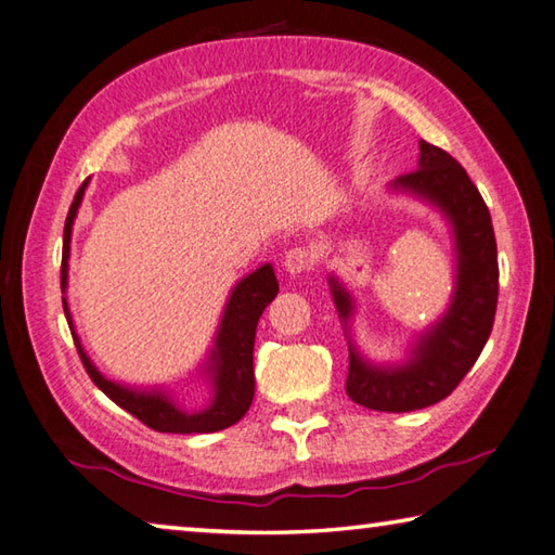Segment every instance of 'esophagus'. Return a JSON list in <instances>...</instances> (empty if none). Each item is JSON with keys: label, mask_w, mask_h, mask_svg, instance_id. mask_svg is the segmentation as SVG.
Instances as JSON below:
<instances>
[{"label": "esophagus", "mask_w": 555, "mask_h": 555, "mask_svg": "<svg viewBox=\"0 0 555 555\" xmlns=\"http://www.w3.org/2000/svg\"><path fill=\"white\" fill-rule=\"evenodd\" d=\"M312 264H315V255L308 247H291L284 257V269L288 274H304V271H310Z\"/></svg>", "instance_id": "34e87169"}]
</instances>
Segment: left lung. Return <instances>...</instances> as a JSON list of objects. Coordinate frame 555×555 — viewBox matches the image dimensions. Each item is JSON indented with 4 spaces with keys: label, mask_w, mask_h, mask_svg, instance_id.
I'll return each mask as SVG.
<instances>
[{
    "label": "left lung",
    "mask_w": 555,
    "mask_h": 555,
    "mask_svg": "<svg viewBox=\"0 0 555 555\" xmlns=\"http://www.w3.org/2000/svg\"><path fill=\"white\" fill-rule=\"evenodd\" d=\"M396 186L415 191L449 216L456 235L459 279L449 312L420 339L410 364L376 369L349 349L347 396L357 405L378 412L422 410L451 396L486 347L500 291L495 230L486 201L466 169L441 147L420 140V167L400 175ZM330 284L339 318L347 325L349 294L335 279H330Z\"/></svg>",
    "instance_id": "1"
}]
</instances>
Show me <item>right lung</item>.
<instances>
[{"instance_id":"obj_1","label":"right lung","mask_w":555,"mask_h":555,"mask_svg":"<svg viewBox=\"0 0 555 555\" xmlns=\"http://www.w3.org/2000/svg\"><path fill=\"white\" fill-rule=\"evenodd\" d=\"M87 181L77 189L73 206L67 210L65 235H63V267H60V288L67 286V257H69V235H73V223L77 208L82 204ZM279 281L271 264L259 267L255 274L240 281L233 296L228 300V308L220 320L216 349L210 354V371H214L216 398L210 408L204 412H184L179 410L165 392H138L128 390L118 383H111L92 366V361L85 354L77 335L73 332L77 354L82 359L85 371L94 386L106 392V396L124 408L130 415L138 417L143 425L155 431H169V435H206V431H220L235 425L245 417V412L255 398V366H251V354H255V335L261 312L276 298ZM67 325L73 327L67 300L63 298Z\"/></svg>"}]
</instances>
